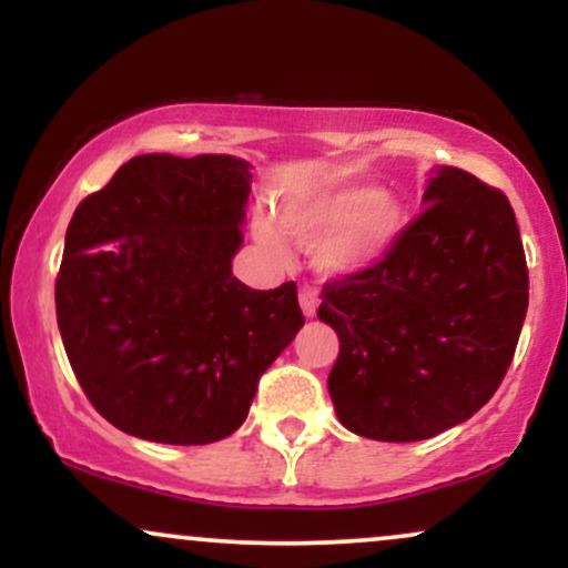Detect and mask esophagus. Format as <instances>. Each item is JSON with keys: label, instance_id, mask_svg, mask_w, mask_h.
<instances>
[{"label": "esophagus", "instance_id": "34e87169", "mask_svg": "<svg viewBox=\"0 0 568 568\" xmlns=\"http://www.w3.org/2000/svg\"><path fill=\"white\" fill-rule=\"evenodd\" d=\"M298 304H302V312L306 317H315L321 298H317V291L312 288L310 283H304L302 288H298Z\"/></svg>", "mask_w": 568, "mask_h": 568}]
</instances>
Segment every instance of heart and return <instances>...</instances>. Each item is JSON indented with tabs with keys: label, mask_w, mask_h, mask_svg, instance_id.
<instances>
[{
	"label": "heart",
	"mask_w": 568,
	"mask_h": 568,
	"mask_svg": "<svg viewBox=\"0 0 568 568\" xmlns=\"http://www.w3.org/2000/svg\"><path fill=\"white\" fill-rule=\"evenodd\" d=\"M280 230L302 245L317 243V266L331 275L371 270L393 251L406 230V207L389 189L363 184L321 186L280 211ZM258 237L280 247L272 224L258 226Z\"/></svg>",
	"instance_id": "heart-1"
}]
</instances>
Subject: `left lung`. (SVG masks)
Wrapping results in <instances>:
<instances>
[{
  "label": "left lung",
  "mask_w": 568,
  "mask_h": 568,
  "mask_svg": "<svg viewBox=\"0 0 568 568\" xmlns=\"http://www.w3.org/2000/svg\"><path fill=\"white\" fill-rule=\"evenodd\" d=\"M425 211L371 270L323 285L338 336L336 416L363 438L427 440L484 408L510 368L529 270L510 200L459 168L427 181Z\"/></svg>",
  "instance_id": "left-lung-1"
}]
</instances>
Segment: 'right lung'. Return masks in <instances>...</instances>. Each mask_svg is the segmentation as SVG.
I'll use <instances>...</instances> for the list:
<instances>
[{"mask_svg":"<svg viewBox=\"0 0 568 568\" xmlns=\"http://www.w3.org/2000/svg\"><path fill=\"white\" fill-rule=\"evenodd\" d=\"M251 179L230 154H139L77 205L58 328L88 400L122 433L226 438L304 325L296 283L253 291L232 275Z\"/></svg>","mask_w":568,"mask_h":568,"instance_id":"right-lung-1","label":"right lung"}]
</instances>
